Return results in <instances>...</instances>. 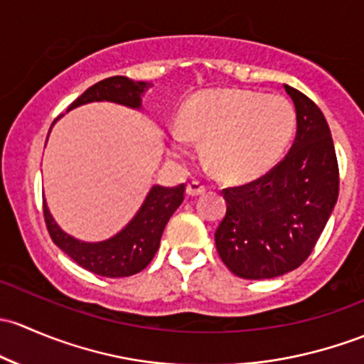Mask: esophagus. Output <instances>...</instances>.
Wrapping results in <instances>:
<instances>
[{
  "label": "esophagus",
  "instance_id": "1",
  "mask_svg": "<svg viewBox=\"0 0 364 364\" xmlns=\"http://www.w3.org/2000/svg\"><path fill=\"white\" fill-rule=\"evenodd\" d=\"M186 193H187V196L196 198V196H201V194L207 193V187L201 186L200 182H189V183H187Z\"/></svg>",
  "mask_w": 364,
  "mask_h": 364
}]
</instances>
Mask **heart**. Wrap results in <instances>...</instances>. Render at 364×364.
Listing matches in <instances>:
<instances>
[{
    "mask_svg": "<svg viewBox=\"0 0 364 364\" xmlns=\"http://www.w3.org/2000/svg\"><path fill=\"white\" fill-rule=\"evenodd\" d=\"M296 129L294 107L284 96L237 87L208 89L186 103L171 127L170 151L187 156L203 141L205 161L220 178L247 182L272 170Z\"/></svg>",
    "mask_w": 364,
    "mask_h": 364,
    "instance_id": "1",
    "label": "heart"
}]
</instances>
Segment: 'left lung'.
I'll return each mask as SVG.
<instances>
[{
  "label": "left lung",
  "mask_w": 364,
  "mask_h": 364,
  "mask_svg": "<svg viewBox=\"0 0 364 364\" xmlns=\"http://www.w3.org/2000/svg\"><path fill=\"white\" fill-rule=\"evenodd\" d=\"M284 89L296 108L291 151L257 181L223 191L228 208L215 247L242 279H273L298 268L338 200V163L328 122L303 92Z\"/></svg>",
  "instance_id": "left-lung-1"
}]
</instances>
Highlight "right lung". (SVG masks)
Masks as SVG:
<instances>
[{"instance_id":"right-lung-1","label":"right lung","mask_w":364,"mask_h":364,"mask_svg":"<svg viewBox=\"0 0 364 364\" xmlns=\"http://www.w3.org/2000/svg\"><path fill=\"white\" fill-rule=\"evenodd\" d=\"M152 84L127 77H110L91 85L68 107V112L95 101H110L140 110L141 98ZM50 133V131H48ZM186 186H152L133 219L114 237L101 242H82L65 233L43 201V217L52 242L82 268L101 277H129L147 268L159 249L164 226L183 201Z\"/></svg>"}]
</instances>
